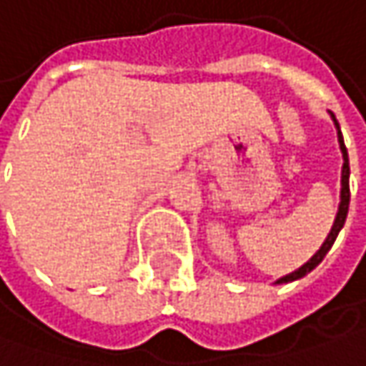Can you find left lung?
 <instances>
[{
  "label": "left lung",
  "mask_w": 366,
  "mask_h": 366,
  "mask_svg": "<svg viewBox=\"0 0 366 366\" xmlns=\"http://www.w3.org/2000/svg\"><path fill=\"white\" fill-rule=\"evenodd\" d=\"M330 116H332L333 124H335V128H337V142H340L342 157H344V165H342V190H340V207H337V215H335L332 229H330V234H327V238H325V242L321 244V248L312 254L311 259H309L302 267H298L296 271H292V273H288V275H284V277H280L275 284H288V282L300 280V277H305L307 273H311L312 269L317 267V265L323 261V257L330 252V248L333 247V242H335V238H337L340 229L344 227L346 215H348V204H350V163H348V151H346V144H344V139H342V132H340V124H337V119H335V116H333L332 112H330Z\"/></svg>",
  "instance_id": "1"
}]
</instances>
